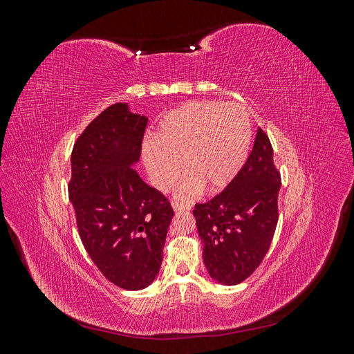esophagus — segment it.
I'll return each instance as SVG.
<instances>
[{"label":"esophagus","mask_w":354,"mask_h":354,"mask_svg":"<svg viewBox=\"0 0 354 354\" xmlns=\"http://www.w3.org/2000/svg\"><path fill=\"white\" fill-rule=\"evenodd\" d=\"M173 208L174 211H186V209H190V205L189 203H185V202H178V201H174L173 202Z\"/></svg>","instance_id":"1"}]
</instances>
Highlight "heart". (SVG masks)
<instances>
[{
    "label": "heart",
    "instance_id": "obj_1",
    "mask_svg": "<svg viewBox=\"0 0 354 354\" xmlns=\"http://www.w3.org/2000/svg\"><path fill=\"white\" fill-rule=\"evenodd\" d=\"M252 125L239 103L192 102L167 113L159 122L152 143L143 147V162L152 185L168 190L189 173L178 189L183 198L203 187L209 194L227 187L250 153Z\"/></svg>",
    "mask_w": 354,
    "mask_h": 354
}]
</instances>
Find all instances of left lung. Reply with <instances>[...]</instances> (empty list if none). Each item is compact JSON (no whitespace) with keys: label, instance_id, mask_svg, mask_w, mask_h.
Here are the masks:
<instances>
[{"label":"left lung","instance_id":"1","mask_svg":"<svg viewBox=\"0 0 354 354\" xmlns=\"http://www.w3.org/2000/svg\"><path fill=\"white\" fill-rule=\"evenodd\" d=\"M279 189L272 143L259 128L238 176L217 196L194 208L203 263L214 281L236 285L260 266L279 218Z\"/></svg>","mask_w":354,"mask_h":354}]
</instances>
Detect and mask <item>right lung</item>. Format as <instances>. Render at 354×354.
I'll use <instances>...</instances> for the list:
<instances>
[{
    "label": "right lung",
    "instance_id": "1",
    "mask_svg": "<svg viewBox=\"0 0 354 354\" xmlns=\"http://www.w3.org/2000/svg\"><path fill=\"white\" fill-rule=\"evenodd\" d=\"M146 125V116L115 103L88 124L71 155L68 190L84 248L106 279L130 291L155 281L174 216L133 168Z\"/></svg>",
    "mask_w": 354,
    "mask_h": 354
}]
</instances>
